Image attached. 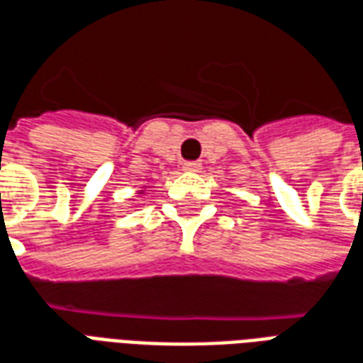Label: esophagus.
Returning <instances> with one entry per match:
<instances>
[{
  "label": "esophagus",
  "mask_w": 363,
  "mask_h": 363,
  "mask_svg": "<svg viewBox=\"0 0 363 363\" xmlns=\"http://www.w3.org/2000/svg\"><path fill=\"white\" fill-rule=\"evenodd\" d=\"M200 163L198 161H186V163H182V169L186 171V173H198L200 171Z\"/></svg>",
  "instance_id": "obj_1"
}]
</instances>
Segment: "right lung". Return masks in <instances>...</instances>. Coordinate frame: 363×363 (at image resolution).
<instances>
[{"instance_id":"1","label":"right lung","mask_w":363,"mask_h":363,"mask_svg":"<svg viewBox=\"0 0 363 363\" xmlns=\"http://www.w3.org/2000/svg\"><path fill=\"white\" fill-rule=\"evenodd\" d=\"M140 194H143V190H140Z\"/></svg>"}]
</instances>
